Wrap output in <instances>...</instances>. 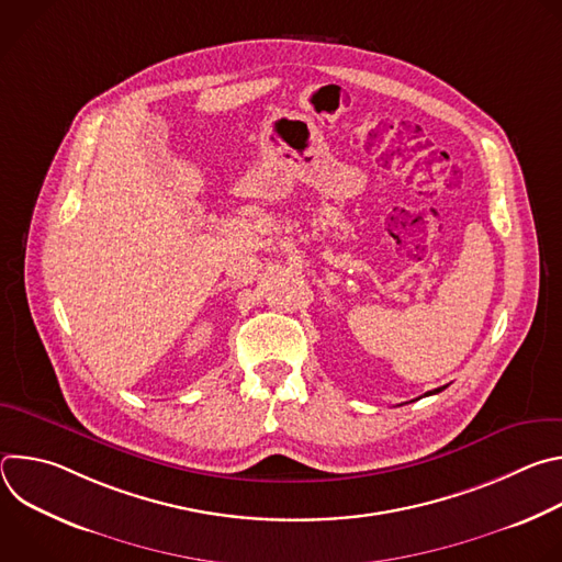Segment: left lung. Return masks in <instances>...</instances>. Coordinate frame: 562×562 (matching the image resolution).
<instances>
[{
	"label": "left lung",
	"mask_w": 562,
	"mask_h": 562,
	"mask_svg": "<svg viewBox=\"0 0 562 562\" xmlns=\"http://www.w3.org/2000/svg\"><path fill=\"white\" fill-rule=\"evenodd\" d=\"M442 389H447V386H438V389H434V391H427V393H425V395H434V393H440V391H442Z\"/></svg>",
	"instance_id": "1"
}]
</instances>
